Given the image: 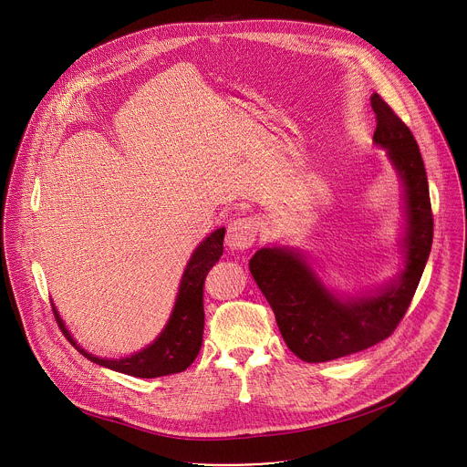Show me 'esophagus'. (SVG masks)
<instances>
[{"label": "esophagus", "instance_id": "esophagus-1", "mask_svg": "<svg viewBox=\"0 0 467 467\" xmlns=\"http://www.w3.org/2000/svg\"><path fill=\"white\" fill-rule=\"evenodd\" d=\"M256 234H258L256 222L253 218L244 216V218H236L229 223L225 242L233 251H244L254 244Z\"/></svg>", "mask_w": 467, "mask_h": 467}]
</instances>
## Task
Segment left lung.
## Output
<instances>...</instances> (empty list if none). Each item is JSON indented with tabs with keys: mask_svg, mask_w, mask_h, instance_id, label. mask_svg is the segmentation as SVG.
I'll return each instance as SVG.
<instances>
[{
	"mask_svg": "<svg viewBox=\"0 0 467 467\" xmlns=\"http://www.w3.org/2000/svg\"><path fill=\"white\" fill-rule=\"evenodd\" d=\"M377 118L373 142L405 186V270L373 296L342 299L327 290L306 258L288 247H262L249 270L268 299L288 349L305 362H328L386 340L416 294L432 245V211L425 164L405 121L379 96H371Z\"/></svg>",
	"mask_w": 467,
	"mask_h": 467,
	"instance_id": "obj_1",
	"label": "left lung"
}]
</instances>
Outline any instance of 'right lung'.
I'll list each match as a JSON object with an SVG mask.
<instances>
[{
  "label": "right lung",
  "mask_w": 467,
  "mask_h": 467,
  "mask_svg": "<svg viewBox=\"0 0 467 467\" xmlns=\"http://www.w3.org/2000/svg\"><path fill=\"white\" fill-rule=\"evenodd\" d=\"M223 236L225 229L222 227L214 231L211 236H207L192 253V258L186 264V270L179 285V294L171 316L161 335L157 337V340H153V344H150L146 349L130 357L112 360L94 357L76 346L68 328H66V325L57 314V308L53 306V314L57 317L60 330L64 332V337L68 338L88 360L125 375L153 379L184 371L195 360L199 349H202L205 325L203 285L207 274L223 254Z\"/></svg>",
  "instance_id": "add662e5"
}]
</instances>
